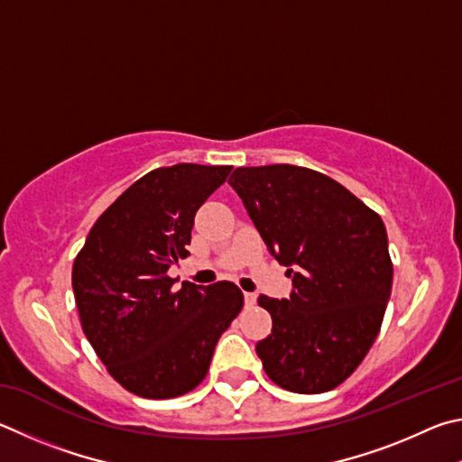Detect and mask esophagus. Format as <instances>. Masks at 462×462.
<instances>
[{
	"instance_id": "1",
	"label": "esophagus",
	"mask_w": 462,
	"mask_h": 462,
	"mask_svg": "<svg viewBox=\"0 0 462 462\" xmlns=\"http://www.w3.org/2000/svg\"><path fill=\"white\" fill-rule=\"evenodd\" d=\"M244 298H245V306H254V304H255V300H257V294H254V292H245V294H244Z\"/></svg>"
}]
</instances>
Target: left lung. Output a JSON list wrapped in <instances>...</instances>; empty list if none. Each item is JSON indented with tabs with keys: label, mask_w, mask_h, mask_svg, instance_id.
I'll list each match as a JSON object with an SVG mask.
<instances>
[{
	"label": "left lung",
	"mask_w": 462,
	"mask_h": 462,
	"mask_svg": "<svg viewBox=\"0 0 462 462\" xmlns=\"http://www.w3.org/2000/svg\"><path fill=\"white\" fill-rule=\"evenodd\" d=\"M229 184L292 278L284 300L257 298L273 322L255 345L265 374L288 392L333 390L371 349L390 302L382 217L333 178L300 166L237 168Z\"/></svg>",
	"instance_id": "obj_1"
}]
</instances>
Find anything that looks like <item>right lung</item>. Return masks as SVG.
<instances>
[{
  "instance_id": "right-lung-1",
  "label": "right lung",
  "mask_w": 462,
  "mask_h": 462,
  "mask_svg": "<svg viewBox=\"0 0 462 462\" xmlns=\"http://www.w3.org/2000/svg\"><path fill=\"white\" fill-rule=\"evenodd\" d=\"M233 166L174 164L134 182L72 265L88 343L111 377L140 398H176L205 379L217 341L244 309L231 282L197 286L168 270L189 255L194 215Z\"/></svg>"
}]
</instances>
